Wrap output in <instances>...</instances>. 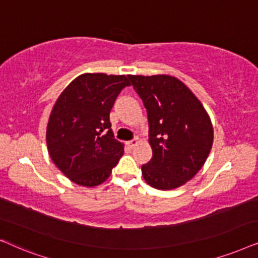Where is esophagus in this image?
<instances>
[{"label":"esophagus","mask_w":258,"mask_h":258,"mask_svg":"<svg viewBox=\"0 0 258 258\" xmlns=\"http://www.w3.org/2000/svg\"><path fill=\"white\" fill-rule=\"evenodd\" d=\"M139 143H140V139L138 138V137H136V138H135V139H132L131 142H128V143H127V145H128L130 147H131V149H133V147L138 145Z\"/></svg>","instance_id":"esophagus-1"}]
</instances>
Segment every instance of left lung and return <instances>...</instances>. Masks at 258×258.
I'll use <instances>...</instances> for the list:
<instances>
[{"label":"left lung","instance_id":"8db88e82","mask_svg":"<svg viewBox=\"0 0 258 258\" xmlns=\"http://www.w3.org/2000/svg\"><path fill=\"white\" fill-rule=\"evenodd\" d=\"M149 118L152 159L142 166L145 181L173 190L203 167L214 143V127L204 106L179 79L171 75H127Z\"/></svg>","mask_w":258,"mask_h":258}]
</instances>
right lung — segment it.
Wrapping results in <instances>:
<instances>
[{
  "mask_svg": "<svg viewBox=\"0 0 258 258\" xmlns=\"http://www.w3.org/2000/svg\"><path fill=\"white\" fill-rule=\"evenodd\" d=\"M126 75L85 73L59 95L48 120V153L56 167L75 184L98 186L123 154L114 139L109 112L126 86Z\"/></svg>",
  "mask_w": 258,
  "mask_h": 258,
  "instance_id": "obj_1",
  "label": "right lung"
}]
</instances>
